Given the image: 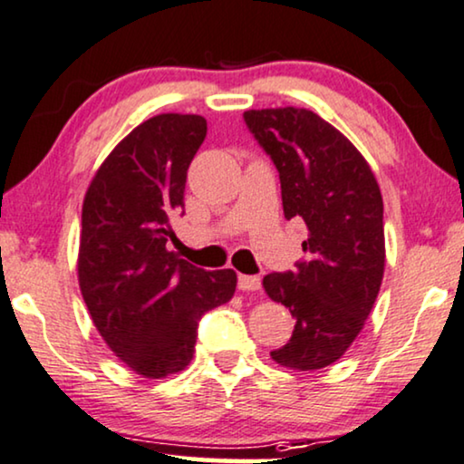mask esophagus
<instances>
[{
    "label": "esophagus",
    "instance_id": "34e87169",
    "mask_svg": "<svg viewBox=\"0 0 464 464\" xmlns=\"http://www.w3.org/2000/svg\"><path fill=\"white\" fill-rule=\"evenodd\" d=\"M262 287V279L256 275H238V290L257 292Z\"/></svg>",
    "mask_w": 464,
    "mask_h": 464
}]
</instances>
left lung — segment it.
Wrapping results in <instances>:
<instances>
[{
	"instance_id": "obj_1",
	"label": "left lung",
	"mask_w": 464,
	"mask_h": 464,
	"mask_svg": "<svg viewBox=\"0 0 464 464\" xmlns=\"http://www.w3.org/2000/svg\"><path fill=\"white\" fill-rule=\"evenodd\" d=\"M243 117L279 172L285 219L306 226L296 270L264 276L268 296L296 320L270 356L294 371L324 369L360 334L382 287V191L358 149L320 114L287 106Z\"/></svg>"
}]
</instances>
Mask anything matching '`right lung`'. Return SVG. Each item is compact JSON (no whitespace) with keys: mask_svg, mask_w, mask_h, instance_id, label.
Returning a JSON list of instances; mask_svg holds the SVG:
<instances>
[{"mask_svg":"<svg viewBox=\"0 0 464 464\" xmlns=\"http://www.w3.org/2000/svg\"><path fill=\"white\" fill-rule=\"evenodd\" d=\"M204 138L200 114L151 117L112 149L82 202L78 284L89 315L119 360L151 379L191 362L200 317L237 290L232 268H198L168 249Z\"/></svg>","mask_w":464,"mask_h":464,"instance_id":"obj_1","label":"right lung"}]
</instances>
